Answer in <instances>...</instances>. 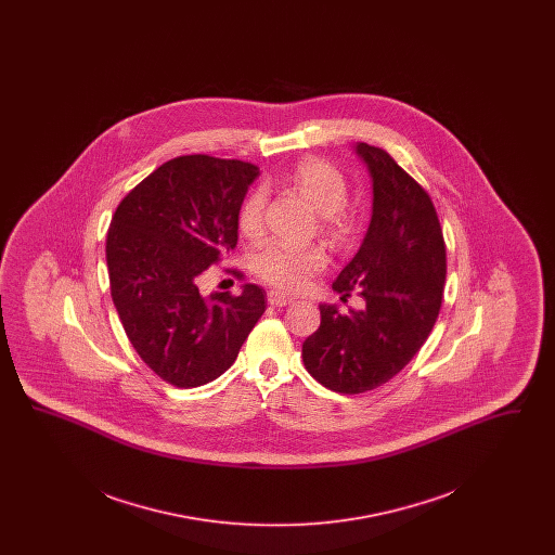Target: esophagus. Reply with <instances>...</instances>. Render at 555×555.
Returning <instances> with one entry per match:
<instances>
[{
    "label": "esophagus",
    "instance_id": "34e87169",
    "mask_svg": "<svg viewBox=\"0 0 555 555\" xmlns=\"http://www.w3.org/2000/svg\"><path fill=\"white\" fill-rule=\"evenodd\" d=\"M291 301H293V299H291L289 295H285V293H281V291H270V293H268V304L274 306V308H283V306H287Z\"/></svg>",
    "mask_w": 555,
    "mask_h": 555
}]
</instances>
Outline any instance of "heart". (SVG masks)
<instances>
[{"mask_svg":"<svg viewBox=\"0 0 555 555\" xmlns=\"http://www.w3.org/2000/svg\"><path fill=\"white\" fill-rule=\"evenodd\" d=\"M287 185L304 195L318 211L320 231L335 243H345L353 231V210L347 204L344 172L328 159L306 156L297 159L287 175ZM266 189H254L241 210L238 229L245 237L256 238L264 229ZM326 262L324 251L312 247H291L285 243H266L254 254V270L268 285L283 291L301 289L308 279Z\"/></svg>","mask_w":555,"mask_h":555,"instance_id":"1","label":"heart"}]
</instances>
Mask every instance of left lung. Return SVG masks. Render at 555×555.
Here are the masks:
<instances>
[{"label": "left lung", "instance_id": "8db88e82", "mask_svg": "<svg viewBox=\"0 0 555 555\" xmlns=\"http://www.w3.org/2000/svg\"><path fill=\"white\" fill-rule=\"evenodd\" d=\"M374 183L369 233L333 289L364 297V310L320 306V326L301 345L306 370L335 393H366L416 356L443 301L448 254L435 204L385 150L358 143Z\"/></svg>", "mask_w": 555, "mask_h": 555}]
</instances>
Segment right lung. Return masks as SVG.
Instances as JSON below:
<instances>
[{
    "label": "right lung",
    "mask_w": 555,
    "mask_h": 555,
    "mask_svg": "<svg viewBox=\"0 0 555 555\" xmlns=\"http://www.w3.org/2000/svg\"><path fill=\"white\" fill-rule=\"evenodd\" d=\"M258 166L193 154L164 162L122 197L106 238L109 293L139 358L172 387L218 378L264 314L266 293H216L197 279L237 245L238 210Z\"/></svg>",
    "instance_id": "obj_1"
}]
</instances>
